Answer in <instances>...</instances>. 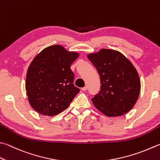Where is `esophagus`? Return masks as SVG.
<instances>
[{"mask_svg": "<svg viewBox=\"0 0 160 160\" xmlns=\"http://www.w3.org/2000/svg\"><path fill=\"white\" fill-rule=\"evenodd\" d=\"M87 89H88V87L87 86L83 87V88H81V90H82L83 91H86V90H87Z\"/></svg>", "mask_w": 160, "mask_h": 160, "instance_id": "obj_1", "label": "esophagus"}]
</instances>
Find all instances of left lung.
Listing matches in <instances>:
<instances>
[{
	"mask_svg": "<svg viewBox=\"0 0 160 160\" xmlns=\"http://www.w3.org/2000/svg\"><path fill=\"white\" fill-rule=\"evenodd\" d=\"M97 69L101 90L92 98L94 106L108 117L124 115L138 99L141 81L137 70L128 58L119 52L102 49L87 55Z\"/></svg>",
	"mask_w": 160,
	"mask_h": 160,
	"instance_id": "8db88e82",
	"label": "left lung"
}]
</instances>
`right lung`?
<instances>
[{
  "label": "right lung",
  "instance_id": "add662e5",
  "mask_svg": "<svg viewBox=\"0 0 160 160\" xmlns=\"http://www.w3.org/2000/svg\"><path fill=\"white\" fill-rule=\"evenodd\" d=\"M79 56L61 45L45 48L30 64L26 73V90L33 109L52 116L70 106L79 89L73 84L72 63Z\"/></svg>",
  "mask_w": 160,
  "mask_h": 160
}]
</instances>
